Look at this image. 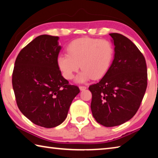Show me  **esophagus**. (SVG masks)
Instances as JSON below:
<instances>
[{"instance_id": "obj_1", "label": "esophagus", "mask_w": 158, "mask_h": 158, "mask_svg": "<svg viewBox=\"0 0 158 158\" xmlns=\"http://www.w3.org/2000/svg\"><path fill=\"white\" fill-rule=\"evenodd\" d=\"M86 89H87L86 86H84V85H80V86H79V89L81 90H84Z\"/></svg>"}]
</instances>
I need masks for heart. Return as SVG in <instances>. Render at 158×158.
I'll list each match as a JSON object with an SVG mask.
<instances>
[{
	"instance_id": "1",
	"label": "heart",
	"mask_w": 158,
	"mask_h": 158,
	"mask_svg": "<svg viewBox=\"0 0 158 158\" xmlns=\"http://www.w3.org/2000/svg\"><path fill=\"white\" fill-rule=\"evenodd\" d=\"M68 54L57 58V65L64 78L70 80L82 69L76 77L77 83L90 79H99L109 71L114 57V47L106 40L82 37L75 40L67 47Z\"/></svg>"
}]
</instances>
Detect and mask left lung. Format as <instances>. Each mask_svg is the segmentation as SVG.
<instances>
[{"mask_svg": "<svg viewBox=\"0 0 158 158\" xmlns=\"http://www.w3.org/2000/svg\"><path fill=\"white\" fill-rule=\"evenodd\" d=\"M114 58L100 81L89 86L93 116L105 127L120 125L137 113L147 87L145 58L133 42L121 34L110 33Z\"/></svg>", "mask_w": 158, "mask_h": 158, "instance_id": "obj_1", "label": "left lung"}]
</instances>
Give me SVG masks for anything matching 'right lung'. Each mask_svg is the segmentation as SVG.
I'll return each mask as SVG.
<instances>
[{
  "mask_svg": "<svg viewBox=\"0 0 158 158\" xmlns=\"http://www.w3.org/2000/svg\"><path fill=\"white\" fill-rule=\"evenodd\" d=\"M59 37L42 35L21 50L12 86L19 109L34 124L52 128L65 121L79 89L61 74L57 58Z\"/></svg>",
  "mask_w": 158,
  "mask_h": 158,
  "instance_id": "add662e5",
  "label": "right lung"
}]
</instances>
